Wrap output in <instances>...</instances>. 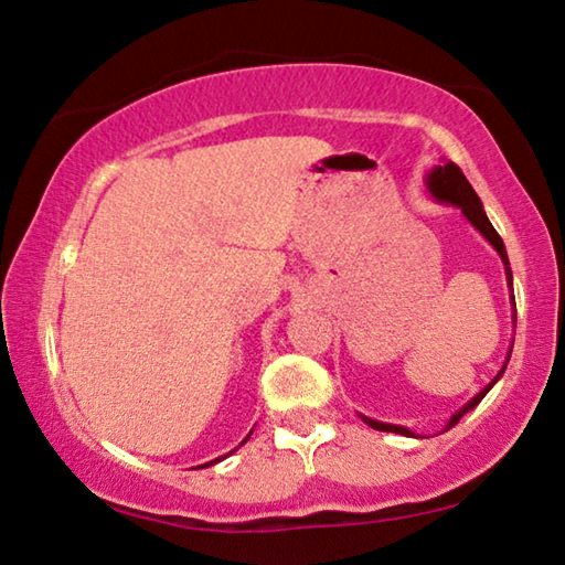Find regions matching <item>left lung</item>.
Returning a JSON list of instances; mask_svg holds the SVG:
<instances>
[{
    "mask_svg": "<svg viewBox=\"0 0 565 565\" xmlns=\"http://www.w3.org/2000/svg\"><path fill=\"white\" fill-rule=\"evenodd\" d=\"M427 190L433 192L435 200L445 202V204H455V207H459L461 214H465V217H467L471 224H475V227L481 232V237H484V239L491 244V247H494V249L499 252L501 262H504V269H507V281H509V286H514V276H511V266H509V256H507L504 242H501L497 230L491 227L487 212H484V207H481V200L477 198V192L471 190V184H469V180L465 178V172H461V170L455 166V162H445V166H435V170L427 175ZM511 301H514V294H511ZM509 358H511V351H509V355H507V363H509ZM504 367H507V365H504ZM504 367H501L494 381H491L484 390H481V393H477L475 397L469 399V403H467L465 407L457 409V413H455L452 417H449V423H447L445 429L455 427V425L459 423L461 415L469 413V409H475V407L481 403V397H484V395L489 393V390L494 387V383L499 381L501 373H504ZM361 417H363L365 425H371L373 429H381V433H395V435L415 437V433H409L407 427L377 423V419H371V417H365V415H361Z\"/></svg>",
    "mask_w": 565,
    "mask_h": 565,
    "instance_id": "1",
    "label": "left lung"
}]
</instances>
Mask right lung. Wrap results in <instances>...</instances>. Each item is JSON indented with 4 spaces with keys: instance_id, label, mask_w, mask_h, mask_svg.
<instances>
[{
    "instance_id": "1",
    "label": "right lung",
    "mask_w": 565,
    "mask_h": 565,
    "mask_svg": "<svg viewBox=\"0 0 565 565\" xmlns=\"http://www.w3.org/2000/svg\"><path fill=\"white\" fill-rule=\"evenodd\" d=\"M247 439H249V437H247ZM247 439H244V443H247ZM244 443H242V445H244ZM214 461H220V457L214 459ZM214 461H207V465H202V467H210V465H214Z\"/></svg>"
}]
</instances>
